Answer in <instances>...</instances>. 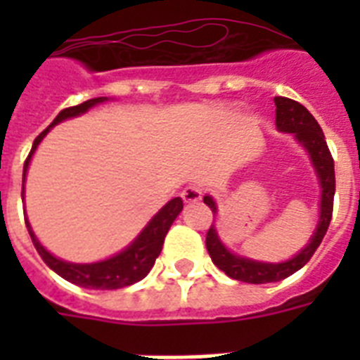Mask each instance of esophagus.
Masks as SVG:
<instances>
[{"instance_id": "esophagus-1", "label": "esophagus", "mask_w": 360, "mask_h": 360, "mask_svg": "<svg viewBox=\"0 0 360 360\" xmlns=\"http://www.w3.org/2000/svg\"><path fill=\"white\" fill-rule=\"evenodd\" d=\"M203 196V191L200 188V186L196 185H191V186H186L185 191L181 192V198H183V202L185 203H196L200 202Z\"/></svg>"}]
</instances>
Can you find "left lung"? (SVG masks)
<instances>
[{
	"mask_svg": "<svg viewBox=\"0 0 360 360\" xmlns=\"http://www.w3.org/2000/svg\"><path fill=\"white\" fill-rule=\"evenodd\" d=\"M274 106H276V129L284 134H291L301 143L302 149L307 151L310 164H312L316 177L319 185V211H318V224L316 230L310 236L308 243L297 252L295 256L284 262L271 263L252 259V257L239 256L236 252H231L224 245V240L220 239L217 226L209 228L207 237H205V246L213 263L220 271H224L230 278L248 282V284H267V282H280L288 278L299 269H302L312 257V254L318 250L321 245L327 228L330 224L333 217V200H335V160L330 157L329 147L325 141L323 130L314 120V115L308 112L302 104L291 101L285 97H274ZM203 203H207L213 214L219 213L217 202L213 196L205 194Z\"/></svg>",
	"mask_w": 360,
	"mask_h": 360,
	"instance_id": "left-lung-1",
	"label": "left lung"
}]
</instances>
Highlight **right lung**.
<instances>
[{"instance_id":"add662e5","label":"right lung","mask_w":360,"mask_h":360,"mask_svg":"<svg viewBox=\"0 0 360 360\" xmlns=\"http://www.w3.org/2000/svg\"><path fill=\"white\" fill-rule=\"evenodd\" d=\"M106 101H110V98H89V101L78 104V106L61 110V112L56 115V120L48 124V129H44L41 134L37 136L35 141H33V147H31L30 157H27V160H25L24 164L22 202H25V175H27V169H30L31 158L35 155L37 147L41 146V141L44 140V136H46L56 124L63 123V121L67 120H72V117H78V115L87 114V112L91 108H95L97 104H103L106 103ZM181 211H183V200H181V198L169 200V202L166 203L149 222H147L146 228H143L134 239L130 240V245L124 246L123 250L115 252L114 256L93 263H72L65 262V259H61V257L58 256H53L52 252L46 250V248L41 245V240L37 239L35 231H33L30 220H27V214H25V226H27V231H30L31 240H33V245H35L39 256H41L48 267L52 269L53 273H58L61 278H65L67 282H70V284L80 285V288H87V290H120V288H127V285H132L136 284V282H140L141 278H146L147 273L151 271L155 262H157L158 254L162 250L164 237H166L168 230L172 228V224H174V220L179 217Z\"/></svg>"}]
</instances>
